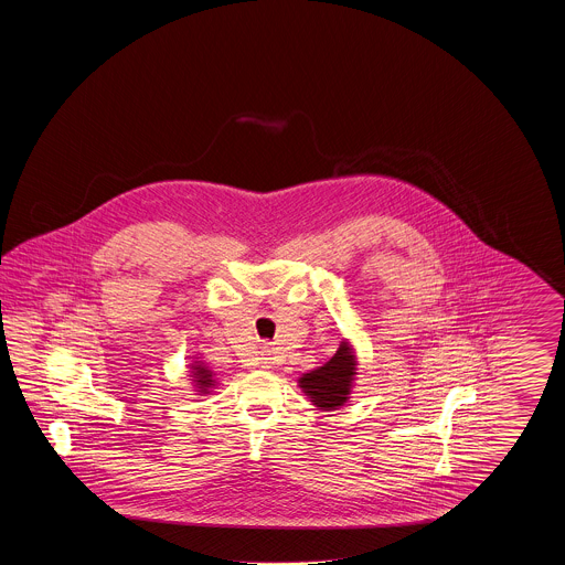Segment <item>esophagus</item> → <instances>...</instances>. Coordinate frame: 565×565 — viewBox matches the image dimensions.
<instances>
[{
  "label": "esophagus",
  "mask_w": 565,
  "mask_h": 565,
  "mask_svg": "<svg viewBox=\"0 0 565 565\" xmlns=\"http://www.w3.org/2000/svg\"><path fill=\"white\" fill-rule=\"evenodd\" d=\"M260 360H263V366H265V369H270V364H273L270 351H263V358H260Z\"/></svg>",
  "instance_id": "1"
}]
</instances>
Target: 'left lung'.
Segmentation results:
<instances>
[{"label": "left lung", "instance_id": "left-lung-1", "mask_svg": "<svg viewBox=\"0 0 565 565\" xmlns=\"http://www.w3.org/2000/svg\"><path fill=\"white\" fill-rule=\"evenodd\" d=\"M355 364L351 345L341 343L339 351L323 366L300 376L298 385L318 408L334 411L350 401Z\"/></svg>", "mask_w": 565, "mask_h": 565}]
</instances>
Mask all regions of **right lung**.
<instances>
[{
  "mask_svg": "<svg viewBox=\"0 0 565 565\" xmlns=\"http://www.w3.org/2000/svg\"><path fill=\"white\" fill-rule=\"evenodd\" d=\"M190 373H192V381H194V387L199 394H210V390L215 385L214 373L203 364V362H194L190 364Z\"/></svg>",
  "mask_w": 565,
  "mask_h": 565,
  "instance_id": "obj_1",
  "label": "right lung"
}]
</instances>
